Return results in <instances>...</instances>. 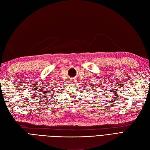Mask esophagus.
Here are the masks:
<instances>
[{"mask_svg":"<svg viewBox=\"0 0 150 150\" xmlns=\"http://www.w3.org/2000/svg\"><path fill=\"white\" fill-rule=\"evenodd\" d=\"M77 80L76 79H71V83H73V84H75V83H77V81H76Z\"/></svg>","mask_w":150,"mask_h":150,"instance_id":"esophagus-1","label":"esophagus"}]
</instances>
